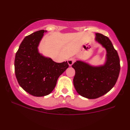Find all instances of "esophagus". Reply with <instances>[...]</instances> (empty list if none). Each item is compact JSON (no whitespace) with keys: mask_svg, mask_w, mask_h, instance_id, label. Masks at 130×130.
<instances>
[{"mask_svg":"<svg viewBox=\"0 0 130 130\" xmlns=\"http://www.w3.org/2000/svg\"><path fill=\"white\" fill-rule=\"evenodd\" d=\"M74 62V58H70L68 60V63L69 66H72L73 65Z\"/></svg>","mask_w":130,"mask_h":130,"instance_id":"1","label":"esophagus"}]
</instances>
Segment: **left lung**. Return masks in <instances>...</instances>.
Masks as SVG:
<instances>
[{
    "instance_id": "obj_1",
    "label": "left lung",
    "mask_w": 130,
    "mask_h": 130,
    "mask_svg": "<svg viewBox=\"0 0 130 130\" xmlns=\"http://www.w3.org/2000/svg\"><path fill=\"white\" fill-rule=\"evenodd\" d=\"M94 40L106 50L104 63L95 66L77 60L72 65L75 70L73 85L77 92L89 99L102 96L112 88L120 69L118 52L109 39L102 34L96 33Z\"/></svg>"
}]
</instances>
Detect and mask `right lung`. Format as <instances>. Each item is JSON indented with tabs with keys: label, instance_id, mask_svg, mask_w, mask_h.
Segmentation results:
<instances>
[{
	"label": "right lung",
	"instance_id": "add662e5",
	"mask_svg": "<svg viewBox=\"0 0 130 130\" xmlns=\"http://www.w3.org/2000/svg\"><path fill=\"white\" fill-rule=\"evenodd\" d=\"M46 32L41 30L26 36L15 55L18 82L26 92L37 97L51 93L59 77L69 67L67 61L57 63L39 53V43Z\"/></svg>",
	"mask_w": 130,
	"mask_h": 130
}]
</instances>
